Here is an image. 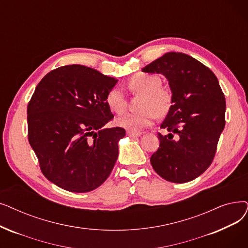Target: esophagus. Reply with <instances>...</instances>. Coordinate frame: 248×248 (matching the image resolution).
Listing matches in <instances>:
<instances>
[{
  "mask_svg": "<svg viewBox=\"0 0 248 248\" xmlns=\"http://www.w3.org/2000/svg\"><path fill=\"white\" fill-rule=\"evenodd\" d=\"M126 135H127L128 137H131V138H137V137H140V136H141L142 134H141V133H139V132L127 131V132H126Z\"/></svg>",
  "mask_w": 248,
  "mask_h": 248,
  "instance_id": "34e87169",
  "label": "esophagus"
}]
</instances>
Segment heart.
<instances>
[{"label": "heart", "instance_id": "b5f03b06", "mask_svg": "<svg viewBox=\"0 0 248 248\" xmlns=\"http://www.w3.org/2000/svg\"><path fill=\"white\" fill-rule=\"evenodd\" d=\"M161 85L162 81L157 75L140 73L133 76L127 82V88L132 93L144 94L143 110L118 116L115 124L128 131L138 132L152 124L157 114H166L170 109L172 95ZM106 104L111 111L123 113L126 109V96L123 90L113 87L106 94Z\"/></svg>", "mask_w": 248, "mask_h": 248}]
</instances>
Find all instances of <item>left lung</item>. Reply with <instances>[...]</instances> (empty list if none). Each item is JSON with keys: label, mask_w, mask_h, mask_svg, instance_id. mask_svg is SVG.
Segmentation results:
<instances>
[{"label": "left lung", "mask_w": 248, "mask_h": 248, "mask_svg": "<svg viewBox=\"0 0 248 248\" xmlns=\"http://www.w3.org/2000/svg\"><path fill=\"white\" fill-rule=\"evenodd\" d=\"M162 74L172 105L158 134L160 145L150 162L161 177L175 184L197 178L212 164L225 126V96L215 74L182 52H167L143 68Z\"/></svg>", "instance_id": "8db88e82"}]
</instances>
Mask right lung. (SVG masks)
<instances>
[{
	"mask_svg": "<svg viewBox=\"0 0 248 248\" xmlns=\"http://www.w3.org/2000/svg\"><path fill=\"white\" fill-rule=\"evenodd\" d=\"M117 80L81 64L47 73L27 106L28 141L49 181L72 192H88L111 173L120 126L103 128L113 118L106 94Z\"/></svg>",
	"mask_w": 248,
	"mask_h": 248,
	"instance_id": "1",
	"label": "right lung"
}]
</instances>
